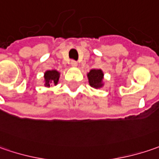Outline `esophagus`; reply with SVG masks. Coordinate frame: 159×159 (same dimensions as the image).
<instances>
[{"mask_svg": "<svg viewBox=\"0 0 159 159\" xmlns=\"http://www.w3.org/2000/svg\"><path fill=\"white\" fill-rule=\"evenodd\" d=\"M70 65H71L72 67H76V66H77V62H76L75 61H74V60H72V61H70Z\"/></svg>", "mask_w": 159, "mask_h": 159, "instance_id": "obj_1", "label": "esophagus"}]
</instances>
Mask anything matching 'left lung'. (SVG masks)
<instances>
[{
  "label": "left lung",
  "instance_id": "1",
  "mask_svg": "<svg viewBox=\"0 0 159 159\" xmlns=\"http://www.w3.org/2000/svg\"><path fill=\"white\" fill-rule=\"evenodd\" d=\"M103 72L101 69H91L88 74L89 84L91 87L94 88H100L103 86L102 80H103Z\"/></svg>",
  "mask_w": 159,
  "mask_h": 159
}]
</instances>
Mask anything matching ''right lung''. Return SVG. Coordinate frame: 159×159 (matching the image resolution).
<instances>
[{
	"label": "right lung",
	"instance_id": "right-lung-1",
	"mask_svg": "<svg viewBox=\"0 0 159 159\" xmlns=\"http://www.w3.org/2000/svg\"><path fill=\"white\" fill-rule=\"evenodd\" d=\"M45 82H46V86H50V84H57L60 74L56 70H48L45 73Z\"/></svg>",
	"mask_w": 159,
	"mask_h": 159
}]
</instances>
